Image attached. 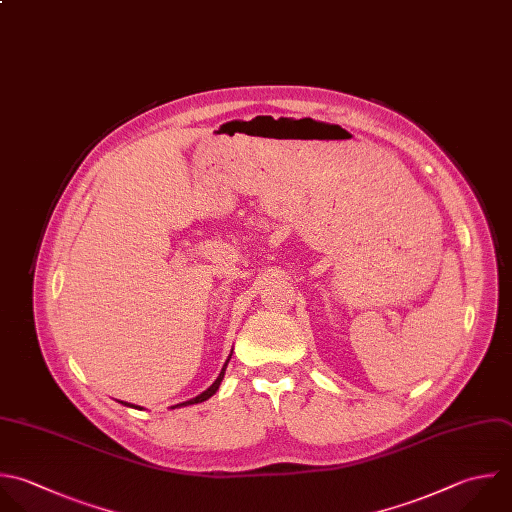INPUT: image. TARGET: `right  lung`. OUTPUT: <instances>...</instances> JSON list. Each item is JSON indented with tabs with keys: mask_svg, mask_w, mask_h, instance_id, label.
<instances>
[{
	"mask_svg": "<svg viewBox=\"0 0 512 512\" xmlns=\"http://www.w3.org/2000/svg\"><path fill=\"white\" fill-rule=\"evenodd\" d=\"M230 358H232V354L228 356V360L224 362V366H222V372L218 374V378L214 380V384L210 386V388H206L202 394H198L196 398H190V400H186V402H182V404H176V406H188V404H198V402H204V400H208L210 396H214L216 394V390L220 388V382H222V378H224V372H226V366H228V362H230ZM126 406H132V408H140V406H134V404H130V402H124ZM176 406H172V408H176Z\"/></svg>",
	"mask_w": 512,
	"mask_h": 512,
	"instance_id": "add662e5",
	"label": "right lung"
}]
</instances>
